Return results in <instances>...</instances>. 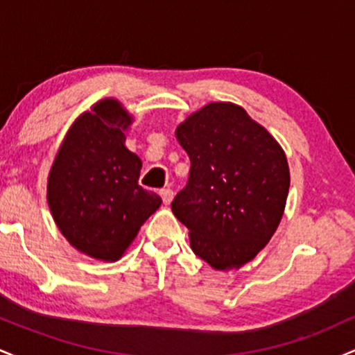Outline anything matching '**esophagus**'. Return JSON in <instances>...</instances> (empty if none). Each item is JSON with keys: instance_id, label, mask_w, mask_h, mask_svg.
<instances>
[{"instance_id": "34e87169", "label": "esophagus", "mask_w": 355, "mask_h": 355, "mask_svg": "<svg viewBox=\"0 0 355 355\" xmlns=\"http://www.w3.org/2000/svg\"><path fill=\"white\" fill-rule=\"evenodd\" d=\"M160 197H162V200H164L165 205H170L173 200V190H170V189L160 190Z\"/></svg>"}]
</instances>
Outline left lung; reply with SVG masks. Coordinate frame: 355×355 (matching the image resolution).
I'll use <instances>...</instances> for the list:
<instances>
[{"label":"left lung","mask_w":355,"mask_h":355,"mask_svg":"<svg viewBox=\"0 0 355 355\" xmlns=\"http://www.w3.org/2000/svg\"><path fill=\"white\" fill-rule=\"evenodd\" d=\"M191 162L172 211L190 247L215 270L240 268L282 220L291 172L282 146L239 105L211 101L175 130Z\"/></svg>","instance_id":"left-lung-1"}]
</instances>
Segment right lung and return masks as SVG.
<instances>
[{
    "label": "right lung",
    "mask_w": 355,
    "mask_h": 355,
    "mask_svg": "<svg viewBox=\"0 0 355 355\" xmlns=\"http://www.w3.org/2000/svg\"><path fill=\"white\" fill-rule=\"evenodd\" d=\"M133 116L115 98L96 101L60 145L46 198L63 237L103 262L121 259L162 198L138 185L141 160L125 146Z\"/></svg>",
    "instance_id": "1"
}]
</instances>
